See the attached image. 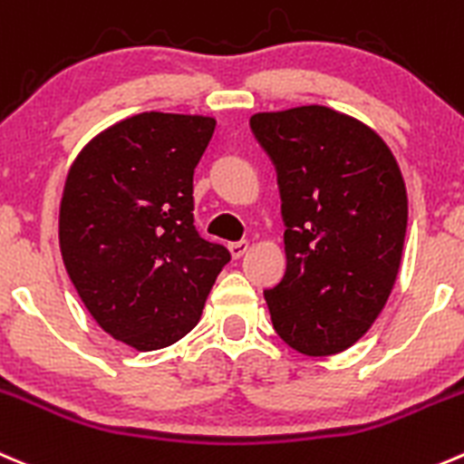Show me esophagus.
Listing matches in <instances>:
<instances>
[{
  "label": "esophagus",
  "instance_id": "esophagus-1",
  "mask_svg": "<svg viewBox=\"0 0 464 464\" xmlns=\"http://www.w3.org/2000/svg\"><path fill=\"white\" fill-rule=\"evenodd\" d=\"M246 249H249V242L246 240H237V242H231V245H228V251H231V256L233 258H242V256L246 254Z\"/></svg>",
  "mask_w": 464,
  "mask_h": 464
}]
</instances>
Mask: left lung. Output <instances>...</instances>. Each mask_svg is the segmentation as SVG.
Wrapping results in <instances>:
<instances>
[{"label": "left lung", "mask_w": 464, "mask_h": 464, "mask_svg": "<svg viewBox=\"0 0 464 464\" xmlns=\"http://www.w3.org/2000/svg\"><path fill=\"white\" fill-rule=\"evenodd\" d=\"M258 145L276 168L287 267L265 290L274 331L305 356L361 340L401 263L408 197L390 147L326 106L256 112Z\"/></svg>", "instance_id": "1"}]
</instances>
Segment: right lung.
I'll return each mask as SVG.
<instances>
[{
    "label": "right lung",
    "instance_id": "obj_1",
    "mask_svg": "<svg viewBox=\"0 0 464 464\" xmlns=\"http://www.w3.org/2000/svg\"><path fill=\"white\" fill-rule=\"evenodd\" d=\"M215 120L140 112L83 147L58 218L63 263L94 322L138 352L197 326L227 246L195 228L192 177Z\"/></svg>",
    "mask_w": 464,
    "mask_h": 464
}]
</instances>
